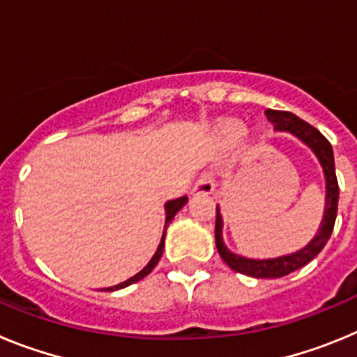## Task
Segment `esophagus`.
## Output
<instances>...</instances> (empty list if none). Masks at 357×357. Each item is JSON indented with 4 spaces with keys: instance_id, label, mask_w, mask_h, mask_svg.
<instances>
[{
    "instance_id": "obj_1",
    "label": "esophagus",
    "mask_w": 357,
    "mask_h": 357,
    "mask_svg": "<svg viewBox=\"0 0 357 357\" xmlns=\"http://www.w3.org/2000/svg\"><path fill=\"white\" fill-rule=\"evenodd\" d=\"M193 195H213L214 193V181L211 173H202L200 178L195 182L193 189H191Z\"/></svg>"
}]
</instances>
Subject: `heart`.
I'll list each match as a JSON object with an SVG mask.
<instances>
[{"label": "heart", "instance_id": "heart-1", "mask_svg": "<svg viewBox=\"0 0 357 357\" xmlns=\"http://www.w3.org/2000/svg\"><path fill=\"white\" fill-rule=\"evenodd\" d=\"M223 132H225L229 137H232V139H238L239 135H243V132H245V127H243L239 121L230 119V121H225V125H223Z\"/></svg>", "mask_w": 357, "mask_h": 357}]
</instances>
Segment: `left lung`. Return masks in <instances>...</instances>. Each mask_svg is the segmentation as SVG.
Here are the masks:
<instances>
[{
    "label": "left lung",
    "mask_w": 357,
    "mask_h": 357,
    "mask_svg": "<svg viewBox=\"0 0 357 357\" xmlns=\"http://www.w3.org/2000/svg\"><path fill=\"white\" fill-rule=\"evenodd\" d=\"M268 121L273 123L275 130L288 132L295 135L296 139L304 143L309 150L313 151L314 157L318 159L321 166V172L326 176V207H324V218H321L318 232L314 238L305 245L301 250L293 252V254L280 255V257H272V259H250V257H243V255L234 254L227 248L223 243V218L220 213V206H216V230H214V238H216L218 254L222 255V259L229 264L234 272L243 273V275L255 277V279H279L288 273L295 272L309 261H313L321 248L326 247L333 234L334 222H336V213H338V197L340 188L336 181V172H334V153L333 146L329 141L320 134L314 127H311L304 119L296 118L291 112L286 110H266Z\"/></svg>",
    "instance_id": "left-lung-1"
}]
</instances>
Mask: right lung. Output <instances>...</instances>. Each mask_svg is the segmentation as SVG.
I'll list each match as a JSON object with an SVG mask.
<instances>
[{"mask_svg":"<svg viewBox=\"0 0 357 357\" xmlns=\"http://www.w3.org/2000/svg\"><path fill=\"white\" fill-rule=\"evenodd\" d=\"M188 204V197H181V198H175V200H168L166 204H164V213H166V220H164V230H162V238H160V243L159 247H157L155 254H153V257L150 259V263L146 264V266L141 270L139 273H135L134 277H130V279H127L125 282H121V284H116V286H110V288H103V291H116V289H121V288H127V286L134 284V282H137V280L144 279V277L148 275V273L153 270V268L157 266V263H159V259L162 257V250H164V238H166V229H168V225L172 223V220L175 218V214L178 213V211L182 209V207Z\"/></svg>","mask_w":357,"mask_h":357,"instance_id":"obj_1","label":"right lung"}]
</instances>
